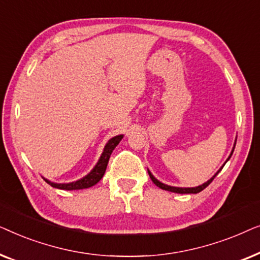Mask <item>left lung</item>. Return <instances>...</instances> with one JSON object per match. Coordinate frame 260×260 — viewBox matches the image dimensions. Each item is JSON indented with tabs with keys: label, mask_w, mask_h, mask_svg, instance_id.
Returning a JSON list of instances; mask_svg holds the SVG:
<instances>
[{
	"label": "left lung",
	"mask_w": 260,
	"mask_h": 260,
	"mask_svg": "<svg viewBox=\"0 0 260 260\" xmlns=\"http://www.w3.org/2000/svg\"><path fill=\"white\" fill-rule=\"evenodd\" d=\"M236 143H237V140L234 141V145H233V149H232V151H231V154H230V156L229 157H227V159H226V162L229 161V159L231 158V156H232V154H233V151H234V148H236ZM226 162L223 163L222 165V167L221 168H220L218 172H216L214 175H213L211 179H209L207 182H205V183H202V184H200V186H198V187H188V188H183V187H173V186H168V184H165V183H162L161 181H158L157 179H156V177L152 175L151 174V172L150 170L148 169V173H149V176H150V179H151V181L152 182H154L156 186H157L158 188H161V189H163V190H168V191H173V193H179V194H197V193H200L201 190H204L206 187L208 186L209 183L212 182L213 180H214V177L218 175V174L220 173V170H221L222 168H223V166L226 165Z\"/></svg>",
	"instance_id": "left-lung-1"
}]
</instances>
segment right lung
Returning a JSON list of instances; mask_svg holds the SVG:
<instances>
[{
    "label": "right lung",
    "instance_id": "add662e5",
    "mask_svg": "<svg viewBox=\"0 0 260 260\" xmlns=\"http://www.w3.org/2000/svg\"><path fill=\"white\" fill-rule=\"evenodd\" d=\"M124 135H118V136H115L112 138H110L108 141V143L105 144L104 150H103L101 157H99L97 165L93 167V169L91 170L87 175H85L81 179L73 181V182H69V183H56V182H52L47 179L44 180L47 182L49 186H52L53 188H58V189H63V190H78V189H85V188H90L92 186H94L95 183H98L99 181L102 180V177L104 176L106 167H108L110 156H111L113 149H115L120 141H122Z\"/></svg>",
    "mask_w": 260,
    "mask_h": 260
}]
</instances>
